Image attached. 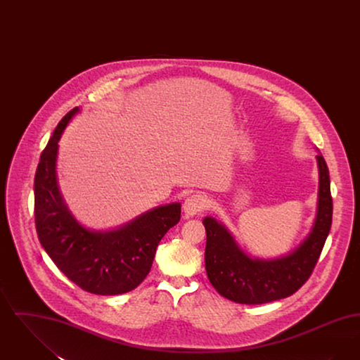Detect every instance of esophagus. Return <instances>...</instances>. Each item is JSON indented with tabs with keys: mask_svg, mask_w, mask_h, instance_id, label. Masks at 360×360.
Returning <instances> with one entry per match:
<instances>
[{
	"mask_svg": "<svg viewBox=\"0 0 360 360\" xmlns=\"http://www.w3.org/2000/svg\"><path fill=\"white\" fill-rule=\"evenodd\" d=\"M207 205H209V202H207L205 195H202L200 193H194L185 200L184 212L188 217H191V216H195V214L201 213L202 210H205Z\"/></svg>",
	"mask_w": 360,
	"mask_h": 360,
	"instance_id": "esophagus-1",
	"label": "esophagus"
}]
</instances>
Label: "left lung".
Returning <instances> with one entry per match:
<instances>
[{
    "label": "left lung",
    "mask_w": 360,
    "mask_h": 360,
    "mask_svg": "<svg viewBox=\"0 0 360 360\" xmlns=\"http://www.w3.org/2000/svg\"><path fill=\"white\" fill-rule=\"evenodd\" d=\"M319 167L317 213L308 236L290 254L275 259L247 255L226 226L205 217V269L213 288L239 304L259 305L286 298L298 290L311 274L332 224L329 172L323 155Z\"/></svg>",
    "instance_id": "1"
}]
</instances>
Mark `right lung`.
<instances>
[{"instance_id": "right-lung-1", "label": "right lung", "mask_w": 360, "mask_h": 360, "mask_svg": "<svg viewBox=\"0 0 360 360\" xmlns=\"http://www.w3.org/2000/svg\"><path fill=\"white\" fill-rule=\"evenodd\" d=\"M79 109L60 120L41 153L34 175V223L40 244L56 267L77 286L98 295L134 290L151 270L155 251L181 220V204L158 206L112 231L78 223L58 186V141Z\"/></svg>"}]
</instances>
